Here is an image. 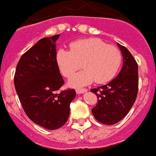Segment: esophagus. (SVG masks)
Segmentation results:
<instances>
[{
    "label": "esophagus",
    "mask_w": 156,
    "mask_h": 156,
    "mask_svg": "<svg viewBox=\"0 0 156 156\" xmlns=\"http://www.w3.org/2000/svg\"><path fill=\"white\" fill-rule=\"evenodd\" d=\"M87 89H85V88H77L76 90V93L78 94H83L84 93V92H87Z\"/></svg>",
    "instance_id": "esophagus-1"
}]
</instances>
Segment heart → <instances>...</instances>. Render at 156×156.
<instances>
[{
  "label": "heart",
  "instance_id": "b5f03b06",
  "mask_svg": "<svg viewBox=\"0 0 156 156\" xmlns=\"http://www.w3.org/2000/svg\"><path fill=\"white\" fill-rule=\"evenodd\" d=\"M56 62L65 77L72 76L81 68L84 70L70 78V86L80 87L94 81L105 83L115 76L122 62L119 48L106 44L98 38H88L74 41L70 51L59 49L56 53Z\"/></svg>",
  "mask_w": 156,
  "mask_h": 156
}]
</instances>
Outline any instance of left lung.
Wrapping results in <instances>:
<instances>
[{
    "instance_id": "obj_1",
    "label": "left lung",
    "mask_w": 156,
    "mask_h": 156,
    "mask_svg": "<svg viewBox=\"0 0 156 156\" xmlns=\"http://www.w3.org/2000/svg\"><path fill=\"white\" fill-rule=\"evenodd\" d=\"M123 58L119 73L111 82L90 91L97 95L98 104L91 112L98 122L112 125L123 119L137 98L138 66L130 52L117 43Z\"/></svg>"
}]
</instances>
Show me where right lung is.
<instances>
[{
	"label": "right lung",
	"instance_id": "1",
	"mask_svg": "<svg viewBox=\"0 0 156 156\" xmlns=\"http://www.w3.org/2000/svg\"><path fill=\"white\" fill-rule=\"evenodd\" d=\"M59 34L44 37L22 55L14 83L22 106L34 123L53 129L68 120L74 89L58 92L64 84L56 62L55 42Z\"/></svg>",
	"mask_w": 156,
	"mask_h": 156
}]
</instances>
